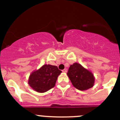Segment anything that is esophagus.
Returning <instances> with one entry per match:
<instances>
[{"mask_svg":"<svg viewBox=\"0 0 120 120\" xmlns=\"http://www.w3.org/2000/svg\"><path fill=\"white\" fill-rule=\"evenodd\" d=\"M62 72H64V73H66V72H67V69H63V70H62Z\"/></svg>","mask_w":120,"mask_h":120,"instance_id":"obj_1","label":"esophagus"}]
</instances>
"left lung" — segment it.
I'll use <instances>...</instances> for the list:
<instances>
[{
  "instance_id": "8db88e82",
  "label": "left lung",
  "mask_w": 120,
  "mask_h": 120,
  "mask_svg": "<svg viewBox=\"0 0 120 120\" xmlns=\"http://www.w3.org/2000/svg\"><path fill=\"white\" fill-rule=\"evenodd\" d=\"M67 75L74 87L79 90L85 91L94 84L95 78L92 73L76 62L69 67Z\"/></svg>"
}]
</instances>
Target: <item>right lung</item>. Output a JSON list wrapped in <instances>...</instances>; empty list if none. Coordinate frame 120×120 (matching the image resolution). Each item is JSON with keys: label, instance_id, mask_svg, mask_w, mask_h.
Returning a JSON list of instances; mask_svg holds the SVG:
<instances>
[{"label": "right lung", "instance_id": "1", "mask_svg": "<svg viewBox=\"0 0 120 120\" xmlns=\"http://www.w3.org/2000/svg\"><path fill=\"white\" fill-rule=\"evenodd\" d=\"M61 72L56 66L44 65L31 73L28 84L36 92H46L54 87L58 76Z\"/></svg>", "mask_w": 120, "mask_h": 120}]
</instances>
